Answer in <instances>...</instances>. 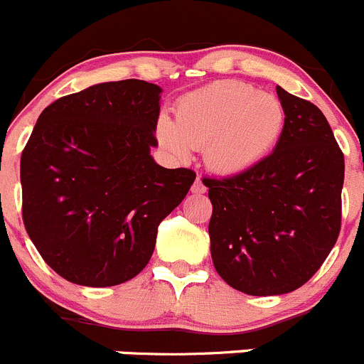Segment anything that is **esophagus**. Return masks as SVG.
<instances>
[{
  "label": "esophagus",
  "instance_id": "34e87169",
  "mask_svg": "<svg viewBox=\"0 0 364 364\" xmlns=\"http://www.w3.org/2000/svg\"><path fill=\"white\" fill-rule=\"evenodd\" d=\"M191 191H193L194 194H203L205 191H207V187H205V183L201 182L200 177H196V181H194L193 187H191Z\"/></svg>",
  "mask_w": 364,
  "mask_h": 364
}]
</instances>
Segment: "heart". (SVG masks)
<instances>
[{
    "instance_id": "b5f03b06",
    "label": "heart",
    "mask_w": 364,
    "mask_h": 364,
    "mask_svg": "<svg viewBox=\"0 0 364 364\" xmlns=\"http://www.w3.org/2000/svg\"><path fill=\"white\" fill-rule=\"evenodd\" d=\"M285 109L272 93L240 81H215L186 93L175 104V120L156 125L159 145L178 161L203 146L205 164L226 177L257 168L279 143Z\"/></svg>"
}]
</instances>
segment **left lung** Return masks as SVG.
<instances>
[{
  "label": "left lung",
  "mask_w": 364,
  "mask_h": 364,
  "mask_svg": "<svg viewBox=\"0 0 364 364\" xmlns=\"http://www.w3.org/2000/svg\"><path fill=\"white\" fill-rule=\"evenodd\" d=\"M285 129L271 156L228 178H203L212 201L218 274L247 296L303 287L333 250L341 225L345 161L315 104L276 86Z\"/></svg>",
  "instance_id": "obj_1"
}]
</instances>
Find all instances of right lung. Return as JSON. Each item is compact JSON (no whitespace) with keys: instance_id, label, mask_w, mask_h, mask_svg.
Masks as SVG:
<instances>
[{"instance_id":"right-lung-1","label":"right lung","mask_w":364,"mask_h":364,"mask_svg":"<svg viewBox=\"0 0 364 364\" xmlns=\"http://www.w3.org/2000/svg\"><path fill=\"white\" fill-rule=\"evenodd\" d=\"M163 88L99 82L38 117L21 156L23 221L46 264L67 282L113 287L149 264L161 221L196 173L150 156Z\"/></svg>"}]
</instances>
